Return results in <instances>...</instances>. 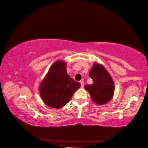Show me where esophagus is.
Listing matches in <instances>:
<instances>
[{"label":"esophagus","mask_w":148,"mask_h":148,"mask_svg":"<svg viewBox=\"0 0 148 148\" xmlns=\"http://www.w3.org/2000/svg\"><path fill=\"white\" fill-rule=\"evenodd\" d=\"M80 83H81V88H83L84 86V81H80Z\"/></svg>","instance_id":"obj_1"}]
</instances>
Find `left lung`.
Listing matches in <instances>:
<instances>
[{
	"label": "left lung",
	"instance_id": "left-lung-1",
	"mask_svg": "<svg viewBox=\"0 0 148 148\" xmlns=\"http://www.w3.org/2000/svg\"><path fill=\"white\" fill-rule=\"evenodd\" d=\"M92 84H86L84 88L98 105L108 102L113 96L114 84L110 75L102 65L94 63L89 73Z\"/></svg>",
	"mask_w": 148,
	"mask_h": 148
}]
</instances>
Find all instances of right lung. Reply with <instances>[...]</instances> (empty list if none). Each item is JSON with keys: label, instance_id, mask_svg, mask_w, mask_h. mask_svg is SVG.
Listing matches in <instances>:
<instances>
[{"label": "right lung", "instance_id": "1", "mask_svg": "<svg viewBox=\"0 0 148 148\" xmlns=\"http://www.w3.org/2000/svg\"><path fill=\"white\" fill-rule=\"evenodd\" d=\"M81 84L69 76L66 64L62 61L55 62L40 86L41 98L48 106L61 108L69 102L73 94Z\"/></svg>", "mask_w": 148, "mask_h": 148}]
</instances>
